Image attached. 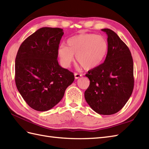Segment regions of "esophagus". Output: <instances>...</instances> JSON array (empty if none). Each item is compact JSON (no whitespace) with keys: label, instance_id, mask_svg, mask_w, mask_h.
<instances>
[{"label":"esophagus","instance_id":"34e87169","mask_svg":"<svg viewBox=\"0 0 149 149\" xmlns=\"http://www.w3.org/2000/svg\"><path fill=\"white\" fill-rule=\"evenodd\" d=\"M82 77V74H79V73H77V72H75L74 73V78L75 79H78L79 77Z\"/></svg>","mask_w":149,"mask_h":149}]
</instances>
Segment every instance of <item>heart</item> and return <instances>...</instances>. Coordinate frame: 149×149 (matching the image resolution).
Wrapping results in <instances>:
<instances>
[{"label": "heart", "mask_w": 149, "mask_h": 149, "mask_svg": "<svg viewBox=\"0 0 149 149\" xmlns=\"http://www.w3.org/2000/svg\"><path fill=\"white\" fill-rule=\"evenodd\" d=\"M67 45H61L58 49V56L65 68L70 66L76 59L85 69L91 70L102 63L108 51V43L102 36L93 33L75 35L67 40Z\"/></svg>", "instance_id": "obj_1"}]
</instances>
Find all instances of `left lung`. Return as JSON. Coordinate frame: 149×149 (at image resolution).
Here are the masks:
<instances>
[{
  "mask_svg": "<svg viewBox=\"0 0 149 149\" xmlns=\"http://www.w3.org/2000/svg\"><path fill=\"white\" fill-rule=\"evenodd\" d=\"M107 35L108 51L104 63L85 74L90 85L85 92L86 102L97 113L111 115L125 106L134 86L133 61L130 50L114 31Z\"/></svg>",
  "mask_w": 149,
  "mask_h": 149,
  "instance_id": "obj_1",
  "label": "left lung"
}]
</instances>
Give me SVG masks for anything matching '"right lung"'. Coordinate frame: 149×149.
<instances>
[{
	"instance_id": "right-lung-1",
	"label": "right lung",
	"mask_w": 149,
	"mask_h": 149,
	"mask_svg": "<svg viewBox=\"0 0 149 149\" xmlns=\"http://www.w3.org/2000/svg\"><path fill=\"white\" fill-rule=\"evenodd\" d=\"M64 34L59 28H40L25 39L15 60V82L29 106L50 110L63 99L74 81L72 72L59 66L58 49Z\"/></svg>"
}]
</instances>
